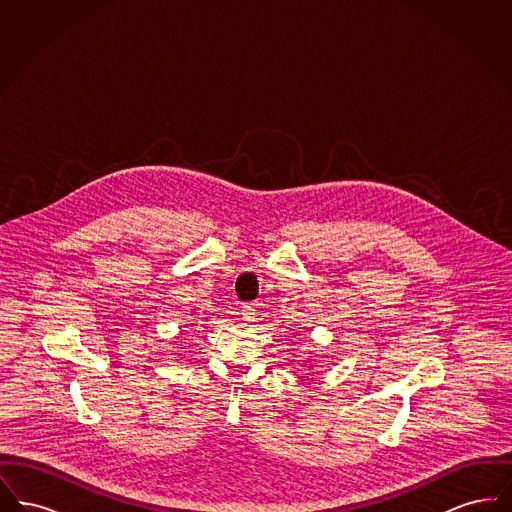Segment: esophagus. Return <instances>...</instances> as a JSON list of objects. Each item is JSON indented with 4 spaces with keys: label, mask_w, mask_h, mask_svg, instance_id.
Segmentation results:
<instances>
[{
    "label": "esophagus",
    "mask_w": 512,
    "mask_h": 512,
    "mask_svg": "<svg viewBox=\"0 0 512 512\" xmlns=\"http://www.w3.org/2000/svg\"><path fill=\"white\" fill-rule=\"evenodd\" d=\"M240 315H242L244 320H253V317H255V305L253 303H244Z\"/></svg>",
    "instance_id": "1"
}]
</instances>
